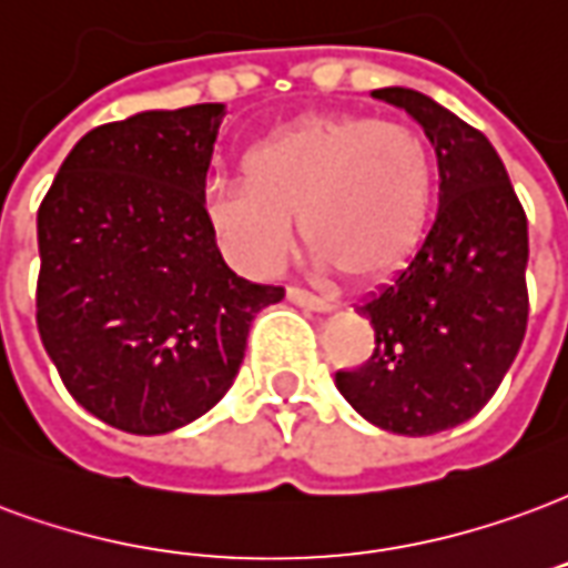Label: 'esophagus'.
Instances as JSON below:
<instances>
[{
	"instance_id": "obj_1",
	"label": "esophagus",
	"mask_w": 568,
	"mask_h": 568,
	"mask_svg": "<svg viewBox=\"0 0 568 568\" xmlns=\"http://www.w3.org/2000/svg\"><path fill=\"white\" fill-rule=\"evenodd\" d=\"M288 301L297 306H306V310H313V313H331L334 304L327 301V297H318L313 292H304V288H288Z\"/></svg>"
}]
</instances>
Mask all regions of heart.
<instances>
[{
	"label": "heart",
	"instance_id": "obj_1",
	"mask_svg": "<svg viewBox=\"0 0 568 568\" xmlns=\"http://www.w3.org/2000/svg\"><path fill=\"white\" fill-rule=\"evenodd\" d=\"M246 178H210L201 210L225 258L267 276L292 255L304 216L322 267L382 285L413 262L434 210L430 144L367 113H310L243 159Z\"/></svg>",
	"mask_w": 568,
	"mask_h": 568
}]
</instances>
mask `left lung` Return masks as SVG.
<instances>
[{
  "instance_id": "1",
  "label": "left lung",
  "mask_w": 568,
  "mask_h": 568,
  "mask_svg": "<svg viewBox=\"0 0 568 568\" xmlns=\"http://www.w3.org/2000/svg\"><path fill=\"white\" fill-rule=\"evenodd\" d=\"M422 125L439 165V210L406 271L358 306L376 348L339 369V394L403 436L457 427L485 406L527 331V213L485 134L406 87L373 90Z\"/></svg>"
}]
</instances>
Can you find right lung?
Segmentation results:
<instances>
[{"instance_id": "1", "label": "right lung", "mask_w": 568, "mask_h": 568, "mask_svg": "<svg viewBox=\"0 0 568 568\" xmlns=\"http://www.w3.org/2000/svg\"><path fill=\"white\" fill-rule=\"evenodd\" d=\"M225 104L144 111L74 144L38 207L36 318L62 385L116 430L195 422L285 288L222 262L201 210Z\"/></svg>"}]
</instances>
